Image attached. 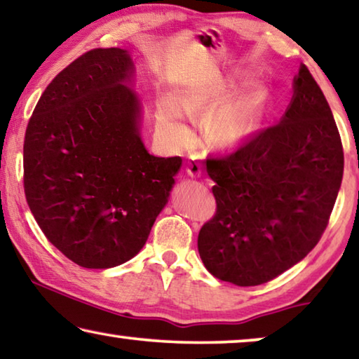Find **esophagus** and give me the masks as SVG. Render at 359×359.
<instances>
[{"instance_id":"obj_1","label":"esophagus","mask_w":359,"mask_h":359,"mask_svg":"<svg viewBox=\"0 0 359 359\" xmlns=\"http://www.w3.org/2000/svg\"><path fill=\"white\" fill-rule=\"evenodd\" d=\"M186 170H187V173H189L191 176H198V175L202 173V163H201V161H198V158L191 157L189 161H187Z\"/></svg>"}]
</instances>
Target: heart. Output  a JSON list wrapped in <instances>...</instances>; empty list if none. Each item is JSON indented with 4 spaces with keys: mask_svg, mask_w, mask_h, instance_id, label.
I'll return each mask as SVG.
<instances>
[{
    "mask_svg": "<svg viewBox=\"0 0 359 359\" xmlns=\"http://www.w3.org/2000/svg\"><path fill=\"white\" fill-rule=\"evenodd\" d=\"M229 90L224 86L212 88L203 93L187 95L181 104L173 97H167L158 107V122L176 142H187L192 130L189 117L202 110L215 109L208 128L217 142L236 144L250 133L255 123V99L252 96L239 102L228 104Z\"/></svg>",
    "mask_w": 359,
    "mask_h": 359,
    "instance_id": "obj_1",
    "label": "heart"
}]
</instances>
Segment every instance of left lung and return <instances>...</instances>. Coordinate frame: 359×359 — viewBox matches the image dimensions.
Instances as JSON below:
<instances>
[{"instance_id":"left-lung-1","label":"left lung","mask_w":359,"mask_h":359,"mask_svg":"<svg viewBox=\"0 0 359 359\" xmlns=\"http://www.w3.org/2000/svg\"><path fill=\"white\" fill-rule=\"evenodd\" d=\"M213 218L197 247L215 278L260 285L303 260L327 228L341 176L344 147L334 115L306 65L280 122L208 157Z\"/></svg>"}]
</instances>
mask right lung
<instances>
[{
    "label": "right lung",
    "instance_id": "right-lung-1",
    "mask_svg": "<svg viewBox=\"0 0 359 359\" xmlns=\"http://www.w3.org/2000/svg\"><path fill=\"white\" fill-rule=\"evenodd\" d=\"M131 74L123 49H91L54 76L27 125V203L46 239L83 268L118 266L142 249L183 163L146 151L140 104L123 85Z\"/></svg>",
    "mask_w": 359,
    "mask_h": 359
}]
</instances>
